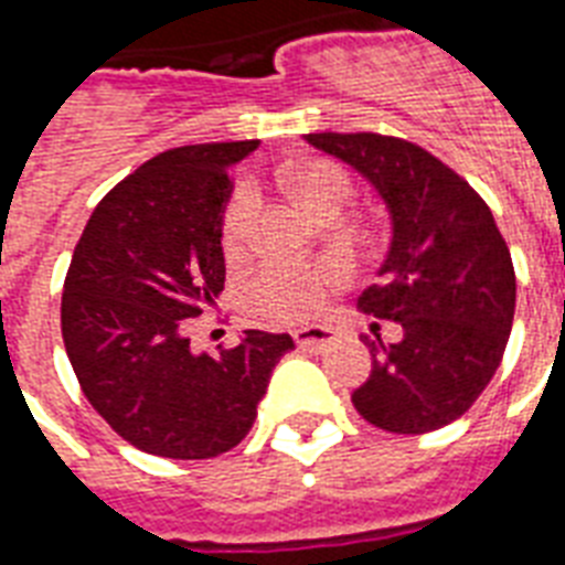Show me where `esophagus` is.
<instances>
[{"label": "esophagus", "mask_w": 565, "mask_h": 565, "mask_svg": "<svg viewBox=\"0 0 565 565\" xmlns=\"http://www.w3.org/2000/svg\"><path fill=\"white\" fill-rule=\"evenodd\" d=\"M292 337H296V345L305 349V352H322V349H328V345L334 343L337 331L328 326H305Z\"/></svg>", "instance_id": "esophagus-1"}]
</instances>
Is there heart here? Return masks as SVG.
Listing matches in <instances>:
<instances>
[{
  "label": "heart",
  "instance_id": "obj_1",
  "mask_svg": "<svg viewBox=\"0 0 565 565\" xmlns=\"http://www.w3.org/2000/svg\"><path fill=\"white\" fill-rule=\"evenodd\" d=\"M287 188L310 213L328 216L331 211H343L352 202V175L334 161H308L284 172ZM255 190L243 184L231 195L225 216H222V246L237 252L248 237L255 220ZM343 278L337 266H266L248 281V305L266 319L275 322H301L317 313L326 301L328 287Z\"/></svg>",
  "mask_w": 565,
  "mask_h": 565
}]
</instances>
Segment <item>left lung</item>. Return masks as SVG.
I'll return each instance as SVG.
<instances>
[{"instance_id": "obj_1", "label": "left lung", "mask_w": 565, "mask_h": 565, "mask_svg": "<svg viewBox=\"0 0 565 565\" xmlns=\"http://www.w3.org/2000/svg\"><path fill=\"white\" fill-rule=\"evenodd\" d=\"M305 140L361 172L393 220L377 284L358 308L398 322L402 340L361 337L372 372L352 393L354 407L390 434L460 419L499 370L516 310V273L492 211L469 181L402 137L326 131Z\"/></svg>"}]
</instances>
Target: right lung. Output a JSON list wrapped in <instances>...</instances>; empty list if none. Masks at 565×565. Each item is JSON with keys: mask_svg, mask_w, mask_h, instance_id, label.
<instances>
[{"mask_svg": "<svg viewBox=\"0 0 565 565\" xmlns=\"http://www.w3.org/2000/svg\"><path fill=\"white\" fill-rule=\"evenodd\" d=\"M257 140L179 146L110 190L84 225L61 299V334L87 402L146 455L204 460L255 425L290 334L246 331L195 354L188 322L225 287L228 170Z\"/></svg>", "mask_w": 565, "mask_h": 565, "instance_id": "add662e5", "label": "right lung"}]
</instances>
